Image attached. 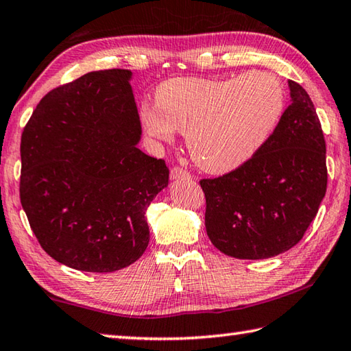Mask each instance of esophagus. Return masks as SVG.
Listing matches in <instances>:
<instances>
[{"mask_svg":"<svg viewBox=\"0 0 351 351\" xmlns=\"http://www.w3.org/2000/svg\"><path fill=\"white\" fill-rule=\"evenodd\" d=\"M170 178L173 181H176V180H190L191 175L189 173V171L182 170L181 167H173L170 170Z\"/></svg>","mask_w":351,"mask_h":351,"instance_id":"34e87169","label":"esophagus"}]
</instances>
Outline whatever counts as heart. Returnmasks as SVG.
Returning a JSON list of instances; mask_svg holds the SVG:
<instances>
[{
  "label": "heart",
  "instance_id": "1",
  "mask_svg": "<svg viewBox=\"0 0 351 351\" xmlns=\"http://www.w3.org/2000/svg\"><path fill=\"white\" fill-rule=\"evenodd\" d=\"M155 106L141 108V123L155 140L185 134L193 161L225 175L242 167L269 140L285 111L281 80L267 71L231 79L175 77L158 85Z\"/></svg>",
  "mask_w": 351,
  "mask_h": 351
}]
</instances>
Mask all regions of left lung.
I'll return each instance as SVG.
<instances>
[{"mask_svg": "<svg viewBox=\"0 0 351 351\" xmlns=\"http://www.w3.org/2000/svg\"><path fill=\"white\" fill-rule=\"evenodd\" d=\"M291 105L265 146L242 167L202 180L205 228L216 248L242 260L289 251L327 190L326 141L306 89L289 80Z\"/></svg>", "mask_w": 351, "mask_h": 351, "instance_id": "8db88e82", "label": "left lung"}]
</instances>
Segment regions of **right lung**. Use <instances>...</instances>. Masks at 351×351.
I'll list each match as a JSON object with an SVG mask.
<instances>
[{"instance_id": "right-lung-1", "label": "right lung", "mask_w": 351, "mask_h": 351, "mask_svg": "<svg viewBox=\"0 0 351 351\" xmlns=\"http://www.w3.org/2000/svg\"><path fill=\"white\" fill-rule=\"evenodd\" d=\"M132 71L103 70L48 93L21 136V204L48 256L114 272L149 245L146 210L169 169L138 149Z\"/></svg>"}]
</instances>
